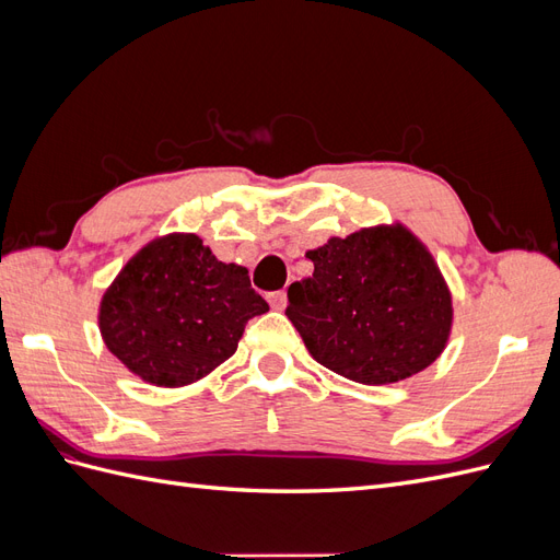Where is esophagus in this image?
<instances>
[{"instance_id": "1", "label": "esophagus", "mask_w": 560, "mask_h": 560, "mask_svg": "<svg viewBox=\"0 0 560 560\" xmlns=\"http://www.w3.org/2000/svg\"><path fill=\"white\" fill-rule=\"evenodd\" d=\"M268 303L273 311H282L287 306V292H273L268 294Z\"/></svg>"}]
</instances>
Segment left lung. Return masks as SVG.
<instances>
[{
    "instance_id": "obj_1",
    "label": "left lung",
    "mask_w": 560,
    "mask_h": 560,
    "mask_svg": "<svg viewBox=\"0 0 560 560\" xmlns=\"http://www.w3.org/2000/svg\"><path fill=\"white\" fill-rule=\"evenodd\" d=\"M313 276L292 282L284 315L313 360L362 385L428 369L453 327L451 290L404 224L360 229L308 249Z\"/></svg>"
}]
</instances>
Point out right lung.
Instances as JSON below:
<instances>
[{"label": "right lung", "instance_id": "1", "mask_svg": "<svg viewBox=\"0 0 560 560\" xmlns=\"http://www.w3.org/2000/svg\"><path fill=\"white\" fill-rule=\"evenodd\" d=\"M266 311L245 266L219 261L196 233H167L132 254L114 278L97 325L135 376L182 387L226 362L247 319Z\"/></svg>", "mask_w": 560, "mask_h": 560}]
</instances>
